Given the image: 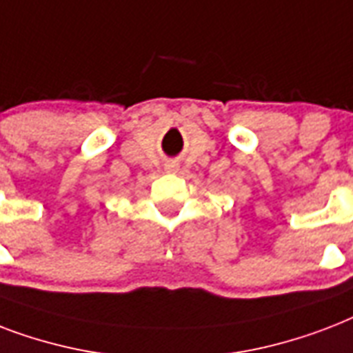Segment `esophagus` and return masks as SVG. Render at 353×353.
Returning a JSON list of instances; mask_svg holds the SVG:
<instances>
[{"label": "esophagus", "mask_w": 353, "mask_h": 353, "mask_svg": "<svg viewBox=\"0 0 353 353\" xmlns=\"http://www.w3.org/2000/svg\"><path fill=\"white\" fill-rule=\"evenodd\" d=\"M168 169L169 171H176V169H179V165H176V163H169Z\"/></svg>", "instance_id": "esophagus-1"}]
</instances>
